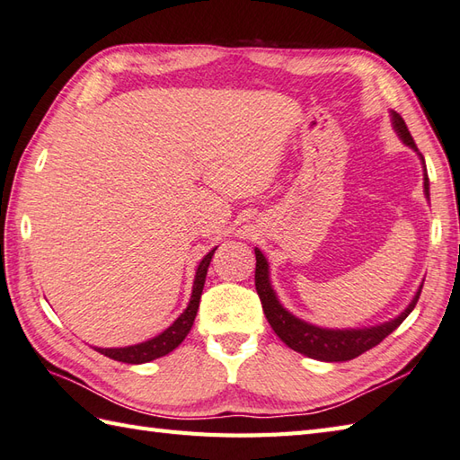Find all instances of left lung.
Wrapping results in <instances>:
<instances>
[{"instance_id":"1","label":"left lung","mask_w":460,"mask_h":460,"mask_svg":"<svg viewBox=\"0 0 460 460\" xmlns=\"http://www.w3.org/2000/svg\"><path fill=\"white\" fill-rule=\"evenodd\" d=\"M389 117H391V127L397 133L401 143L409 146L411 151H415V155L419 156L420 166H423V192H425V199L429 200L430 194H429V176H427L425 158L419 153L415 140L411 137L405 120L401 119V115H397L395 111H389ZM254 252H256V289L271 330L276 332V335L288 345V348L305 355V358L327 361V363L355 359L359 358L361 353L375 348V345H379L387 335H391L402 322L407 320V315L411 312H413L425 282V279L420 282L413 299L407 304V307L402 309L399 315L391 317L387 322L377 323V325H367V327H322L294 315L282 302H279L276 289L271 286L270 261L264 254H261L260 248H254Z\"/></svg>"}]
</instances>
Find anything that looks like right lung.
<instances>
[{
	"label": "right lung",
	"mask_w": 460,
	"mask_h": 460,
	"mask_svg": "<svg viewBox=\"0 0 460 460\" xmlns=\"http://www.w3.org/2000/svg\"><path fill=\"white\" fill-rule=\"evenodd\" d=\"M217 250H218V246L212 248L208 254L200 260V264H199V268H196V274H194V284H192V294L189 299V305H186L184 312L178 315L164 332L151 337V340L140 341L135 345H125V348H95V351L107 355V358L120 361V363L140 365V363L155 361L158 358H163V355H168L172 349H176L178 345L184 341V337L189 335V332L192 330L194 317H196V312H199V305H200V296L204 289L206 274H208V266H210L212 256Z\"/></svg>",
	"instance_id": "add662e5"
}]
</instances>
